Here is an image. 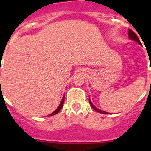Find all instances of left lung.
Segmentation results:
<instances>
[{
    "instance_id": "8db88e82",
    "label": "left lung",
    "mask_w": 151,
    "mask_h": 151,
    "mask_svg": "<svg viewBox=\"0 0 151 151\" xmlns=\"http://www.w3.org/2000/svg\"><path fill=\"white\" fill-rule=\"evenodd\" d=\"M129 37L130 39L134 40V41H135L136 42H138V44H140V45H141V41H140L139 38H138V36L136 35L135 33H134L132 30H131L130 29H129ZM89 103H90V104H91V107L93 108V109H94L95 111L98 112V113H104V114H107L108 113H106V112L103 111V110H99V109H97V107H95V106L93 105V104L91 103V101H90V99H89Z\"/></svg>"
}]
</instances>
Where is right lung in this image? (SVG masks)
Instances as JSON below:
<instances>
[{
	"instance_id": "right-lung-1",
	"label": "right lung",
	"mask_w": 151,
	"mask_h": 151,
	"mask_svg": "<svg viewBox=\"0 0 151 151\" xmlns=\"http://www.w3.org/2000/svg\"><path fill=\"white\" fill-rule=\"evenodd\" d=\"M64 97H65V96H63V97L62 101H61L60 104L59 106L57 107V110H56L54 112H53V113H52L51 114H50V115H49V116H54V115H55V114H57V113H58L60 112V110L61 109H62L63 106V103H64Z\"/></svg>"
}]
</instances>
